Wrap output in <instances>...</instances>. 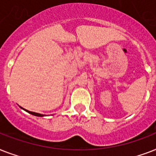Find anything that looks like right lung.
Segmentation results:
<instances>
[{
    "instance_id": "add662e5",
    "label": "right lung",
    "mask_w": 156,
    "mask_h": 156,
    "mask_svg": "<svg viewBox=\"0 0 156 156\" xmlns=\"http://www.w3.org/2000/svg\"><path fill=\"white\" fill-rule=\"evenodd\" d=\"M22 108V107H21ZM24 109V108H23ZM25 111H27V112H29L30 114H32V115H34V116H44V114H40V113H37V112H30V111H28V110H26L25 109Z\"/></svg>"
}]
</instances>
